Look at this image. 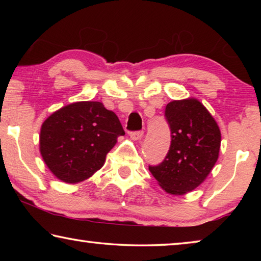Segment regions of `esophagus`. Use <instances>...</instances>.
Returning a JSON list of instances; mask_svg holds the SVG:
<instances>
[{"instance_id": "obj_1", "label": "esophagus", "mask_w": 261, "mask_h": 261, "mask_svg": "<svg viewBox=\"0 0 261 261\" xmlns=\"http://www.w3.org/2000/svg\"><path fill=\"white\" fill-rule=\"evenodd\" d=\"M130 137H131V139L132 140H140L141 138H143V136H144V132L143 131H132V132H130Z\"/></svg>"}]
</instances>
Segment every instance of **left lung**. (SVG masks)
I'll return each mask as SVG.
<instances>
[{
  "label": "left lung",
  "instance_id": "obj_1",
  "mask_svg": "<svg viewBox=\"0 0 261 261\" xmlns=\"http://www.w3.org/2000/svg\"><path fill=\"white\" fill-rule=\"evenodd\" d=\"M170 126L169 152L159 166H149L154 178L166 192L182 196L199 187L219 159L221 131L199 100L188 98L167 105Z\"/></svg>",
  "mask_w": 261,
  "mask_h": 261
}]
</instances>
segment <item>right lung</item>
<instances>
[{"label":"right lung","mask_w":261,"mask_h":261,"mask_svg":"<svg viewBox=\"0 0 261 261\" xmlns=\"http://www.w3.org/2000/svg\"><path fill=\"white\" fill-rule=\"evenodd\" d=\"M116 114L99 101H79L56 110L42 123L40 153L53 175L76 184L105 165L106 155L124 136Z\"/></svg>","instance_id":"right-lung-1"}]
</instances>
